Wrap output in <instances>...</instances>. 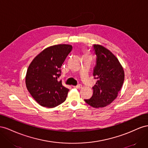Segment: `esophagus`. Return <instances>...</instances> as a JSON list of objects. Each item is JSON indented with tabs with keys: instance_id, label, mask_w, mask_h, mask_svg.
Segmentation results:
<instances>
[{
	"instance_id": "esophagus-1",
	"label": "esophagus",
	"mask_w": 148,
	"mask_h": 148,
	"mask_svg": "<svg viewBox=\"0 0 148 148\" xmlns=\"http://www.w3.org/2000/svg\"><path fill=\"white\" fill-rule=\"evenodd\" d=\"M74 87L75 88H81L82 87V85H81V84H78L77 86H74Z\"/></svg>"
}]
</instances>
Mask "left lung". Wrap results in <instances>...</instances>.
Instances as JSON below:
<instances>
[{
  "mask_svg": "<svg viewBox=\"0 0 148 148\" xmlns=\"http://www.w3.org/2000/svg\"><path fill=\"white\" fill-rule=\"evenodd\" d=\"M96 65L93 75L97 79L92 87L93 95L85 102L94 108L110 104L118 96L123 86L125 73L119 60L110 51L100 45H94Z\"/></svg>",
  "mask_w": 148,
  "mask_h": 148,
  "instance_id": "left-lung-1",
  "label": "left lung"
}]
</instances>
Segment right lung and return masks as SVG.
<instances>
[{"label":"right lung","mask_w":148,"mask_h":148,"mask_svg":"<svg viewBox=\"0 0 148 148\" xmlns=\"http://www.w3.org/2000/svg\"><path fill=\"white\" fill-rule=\"evenodd\" d=\"M70 45L49 46L33 59L27 69L25 83L29 94L42 107L53 108L64 102L69 89L58 81L61 67L72 51Z\"/></svg>","instance_id":"obj_1"}]
</instances>
